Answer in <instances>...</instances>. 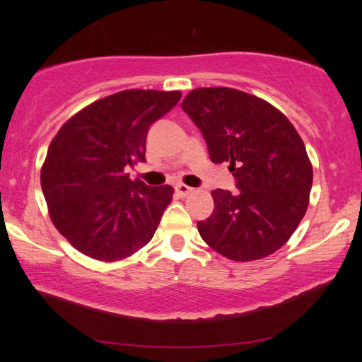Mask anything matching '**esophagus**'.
<instances>
[{
	"label": "esophagus",
	"instance_id": "obj_1",
	"mask_svg": "<svg viewBox=\"0 0 362 362\" xmlns=\"http://www.w3.org/2000/svg\"><path fill=\"white\" fill-rule=\"evenodd\" d=\"M193 191H194L193 188H189L188 185H183V183H179V185L175 187V193L179 194L180 197H187L188 194L193 193Z\"/></svg>",
	"mask_w": 362,
	"mask_h": 362
}]
</instances>
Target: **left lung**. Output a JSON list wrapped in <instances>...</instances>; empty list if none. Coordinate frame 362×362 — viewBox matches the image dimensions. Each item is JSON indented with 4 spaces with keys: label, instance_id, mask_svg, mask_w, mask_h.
<instances>
[{
    "label": "left lung",
    "instance_id": "8db88e82",
    "mask_svg": "<svg viewBox=\"0 0 362 362\" xmlns=\"http://www.w3.org/2000/svg\"><path fill=\"white\" fill-rule=\"evenodd\" d=\"M182 109L201 129L213 163H230L240 193L211 191L202 240L233 261H255L288 243L310 204L313 165L303 140L264 99L228 87L191 90Z\"/></svg>",
    "mask_w": 362,
    "mask_h": 362
}]
</instances>
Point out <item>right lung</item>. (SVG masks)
<instances>
[{"label":"right lung","mask_w":362,"mask_h":362,"mask_svg":"<svg viewBox=\"0 0 362 362\" xmlns=\"http://www.w3.org/2000/svg\"><path fill=\"white\" fill-rule=\"evenodd\" d=\"M180 96L122 90L83 107L52 138L40 183L54 227L76 250L112 263L152 240L174 188L148 187L126 171L146 161L149 126Z\"/></svg>","instance_id":"add662e5"}]
</instances>
